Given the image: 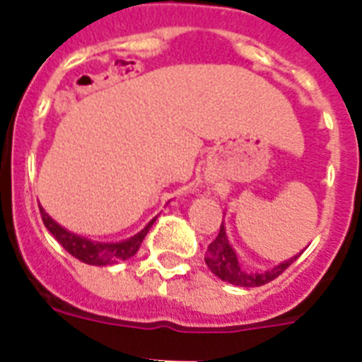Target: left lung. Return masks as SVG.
<instances>
[{
	"label": "left lung",
	"mask_w": 362,
	"mask_h": 362,
	"mask_svg": "<svg viewBox=\"0 0 362 362\" xmlns=\"http://www.w3.org/2000/svg\"><path fill=\"white\" fill-rule=\"evenodd\" d=\"M300 255V254H299ZM299 255H293L292 259L279 263L276 268L267 272H248L241 267L239 263L238 254L230 245L228 238H226L225 225L221 223V230L217 233V238L214 239L209 245V250H206V257H204V263L206 267L212 270V274H216L221 281H226L230 284H235V286H245V288H254V286H263V284L270 283L276 277H279L290 264L296 261Z\"/></svg>",
	"instance_id": "obj_1"
}]
</instances>
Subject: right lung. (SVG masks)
Returning a JSON list of instances; mask_svg holds the SVG:
<instances>
[{"mask_svg": "<svg viewBox=\"0 0 362 362\" xmlns=\"http://www.w3.org/2000/svg\"><path fill=\"white\" fill-rule=\"evenodd\" d=\"M40 212L45 226H47L49 232L57 239V243H59L70 255H74V257L79 259V261H83V263L86 264H94V267H107V264H114L117 263V261H124V259L136 255V252L139 250V246H141L143 239H145V235L148 233L150 226H152L153 221H156V217H153L141 232L136 233L134 238L127 239V241L98 243L90 241V239L86 238H81L78 233L69 232V230L63 228L62 225H57L56 221H54L49 214L45 212L41 206Z\"/></svg>", "mask_w": 362, "mask_h": 362, "instance_id": "add662e5", "label": "right lung"}]
</instances>
